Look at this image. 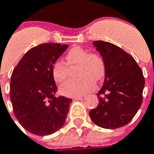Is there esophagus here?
Masks as SVG:
<instances>
[{
  "instance_id": "obj_1",
  "label": "esophagus",
  "mask_w": 154,
  "mask_h": 154,
  "mask_svg": "<svg viewBox=\"0 0 154 154\" xmlns=\"http://www.w3.org/2000/svg\"><path fill=\"white\" fill-rule=\"evenodd\" d=\"M86 98V96H85V95H81V96H77L75 97L74 99H79V100H84V99Z\"/></svg>"
}]
</instances>
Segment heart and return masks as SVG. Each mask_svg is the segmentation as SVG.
Wrapping results in <instances>:
<instances>
[{"label": "heart", "instance_id": "obj_1", "mask_svg": "<svg viewBox=\"0 0 154 154\" xmlns=\"http://www.w3.org/2000/svg\"><path fill=\"white\" fill-rule=\"evenodd\" d=\"M66 63L58 60L51 68L53 79L57 83H63L67 78L69 66H78V79L69 80L61 85L60 92L68 97H77L85 95L95 88V81H101L106 71L105 62L102 56L96 53H90L80 47H74L66 55Z\"/></svg>", "mask_w": 154, "mask_h": 154}]
</instances>
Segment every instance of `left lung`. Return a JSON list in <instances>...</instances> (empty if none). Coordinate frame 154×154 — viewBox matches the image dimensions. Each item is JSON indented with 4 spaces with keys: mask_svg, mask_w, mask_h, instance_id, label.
Masks as SVG:
<instances>
[{
    "mask_svg": "<svg viewBox=\"0 0 154 154\" xmlns=\"http://www.w3.org/2000/svg\"><path fill=\"white\" fill-rule=\"evenodd\" d=\"M105 62V81L97 93L99 103L89 116L103 128L123 127L132 120L143 103L145 79L134 58L109 42H93Z\"/></svg>",
    "mask_w": 154,
    "mask_h": 154,
    "instance_id": "1",
    "label": "left lung"
}]
</instances>
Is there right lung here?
<instances>
[{
	"mask_svg": "<svg viewBox=\"0 0 154 154\" xmlns=\"http://www.w3.org/2000/svg\"><path fill=\"white\" fill-rule=\"evenodd\" d=\"M67 48L59 43L32 48L12 72L10 97L14 114L32 134L51 135L65 124L72 99L55 96L57 86L51 68Z\"/></svg>",
	"mask_w": 154,
	"mask_h": 154,
	"instance_id": "add662e5",
	"label": "right lung"
}]
</instances>
